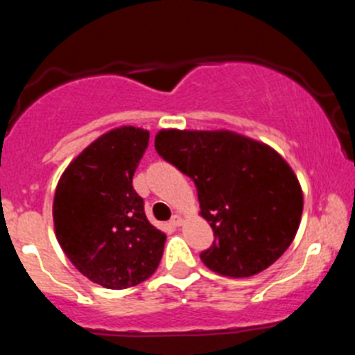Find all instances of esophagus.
<instances>
[{"instance_id":"34e87169","label":"esophagus","mask_w":355,"mask_h":355,"mask_svg":"<svg viewBox=\"0 0 355 355\" xmlns=\"http://www.w3.org/2000/svg\"><path fill=\"white\" fill-rule=\"evenodd\" d=\"M171 224L174 225V227H180V225H183V216H181V215H174L171 218Z\"/></svg>"}]
</instances>
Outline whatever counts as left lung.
<instances>
[{
	"instance_id": "left-lung-1",
	"label": "left lung",
	"mask_w": 355,
	"mask_h": 355,
	"mask_svg": "<svg viewBox=\"0 0 355 355\" xmlns=\"http://www.w3.org/2000/svg\"><path fill=\"white\" fill-rule=\"evenodd\" d=\"M155 146L196 183L199 213L216 238L200 254L209 270L252 277L291 245L304 193L277 150L229 130H159Z\"/></svg>"
}]
</instances>
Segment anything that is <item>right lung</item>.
<instances>
[{
    "mask_svg": "<svg viewBox=\"0 0 355 355\" xmlns=\"http://www.w3.org/2000/svg\"><path fill=\"white\" fill-rule=\"evenodd\" d=\"M147 142L144 128L106 131L69 163L56 184V240L85 277L108 290L137 286L162 261L167 234L147 220L131 183Z\"/></svg>",
    "mask_w": 355,
    "mask_h": 355,
    "instance_id": "obj_1",
    "label": "right lung"
}]
</instances>
